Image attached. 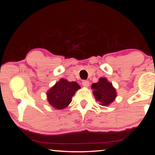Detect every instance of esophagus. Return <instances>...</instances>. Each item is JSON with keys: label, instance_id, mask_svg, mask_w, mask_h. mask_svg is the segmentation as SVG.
<instances>
[{"label": "esophagus", "instance_id": "esophagus-1", "mask_svg": "<svg viewBox=\"0 0 155 155\" xmlns=\"http://www.w3.org/2000/svg\"><path fill=\"white\" fill-rule=\"evenodd\" d=\"M82 85L84 86V87H89V85H90V82H89V81H83L82 83Z\"/></svg>", "mask_w": 155, "mask_h": 155}]
</instances>
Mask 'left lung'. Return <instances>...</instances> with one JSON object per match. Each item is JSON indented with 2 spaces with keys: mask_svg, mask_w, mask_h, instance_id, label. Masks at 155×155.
Segmentation results:
<instances>
[{
  "mask_svg": "<svg viewBox=\"0 0 155 155\" xmlns=\"http://www.w3.org/2000/svg\"><path fill=\"white\" fill-rule=\"evenodd\" d=\"M91 88L94 90L93 93L96 101H99L101 105H109L116 97L115 88L105 78H101L98 83H93Z\"/></svg>",
  "mask_w": 155,
  "mask_h": 155,
  "instance_id": "obj_1",
  "label": "left lung"
}]
</instances>
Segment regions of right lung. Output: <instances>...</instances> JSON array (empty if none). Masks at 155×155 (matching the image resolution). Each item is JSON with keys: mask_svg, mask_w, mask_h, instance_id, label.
I'll list each match as a JSON object with an SVG mask.
<instances>
[{"mask_svg": "<svg viewBox=\"0 0 155 155\" xmlns=\"http://www.w3.org/2000/svg\"><path fill=\"white\" fill-rule=\"evenodd\" d=\"M80 88V85L77 82H69L61 78L48 91V101L54 108L64 109L71 103L72 97Z\"/></svg>", "mask_w": 155, "mask_h": 155, "instance_id": "1", "label": "right lung"}]
</instances>
